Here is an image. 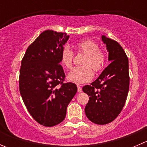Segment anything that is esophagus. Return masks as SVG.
Segmentation results:
<instances>
[{
  "label": "esophagus",
  "mask_w": 147,
  "mask_h": 147,
  "mask_svg": "<svg viewBox=\"0 0 147 147\" xmlns=\"http://www.w3.org/2000/svg\"><path fill=\"white\" fill-rule=\"evenodd\" d=\"M78 92H82V88H81L80 85H78Z\"/></svg>",
  "instance_id": "obj_1"
}]
</instances>
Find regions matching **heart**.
<instances>
[{
    "label": "heart",
    "instance_id": "1",
    "mask_svg": "<svg viewBox=\"0 0 147 147\" xmlns=\"http://www.w3.org/2000/svg\"><path fill=\"white\" fill-rule=\"evenodd\" d=\"M78 53L85 55L82 60L83 66L74 68L68 75V79L76 84L90 82L94 77V72H101L107 63V54L100 49V45L92 39H84L78 41L75 45ZM60 63L67 69L73 65L74 53L68 46H65L60 53Z\"/></svg>",
    "mask_w": 147,
    "mask_h": 147
}]
</instances>
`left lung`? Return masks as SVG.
<instances>
[{
  "instance_id": "obj_1",
  "label": "left lung",
  "mask_w": 147,
  "mask_h": 147,
  "mask_svg": "<svg viewBox=\"0 0 147 147\" xmlns=\"http://www.w3.org/2000/svg\"><path fill=\"white\" fill-rule=\"evenodd\" d=\"M112 61L90 85L82 87L88 94L85 115L93 123L106 124L114 121L122 110L129 87V60L124 49L117 41L102 37Z\"/></svg>"
}]
</instances>
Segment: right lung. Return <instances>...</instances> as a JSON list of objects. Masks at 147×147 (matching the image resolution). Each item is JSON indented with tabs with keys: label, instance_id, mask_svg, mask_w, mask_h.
Masks as SVG:
<instances>
[{
	"label": "right lung",
	"instance_id": "right-lung-1",
	"mask_svg": "<svg viewBox=\"0 0 147 147\" xmlns=\"http://www.w3.org/2000/svg\"><path fill=\"white\" fill-rule=\"evenodd\" d=\"M63 32L45 30L29 45L21 61L19 89L34 119L53 127L65 118L67 107L78 91L76 84L64 82L60 53L69 39Z\"/></svg>",
	"mask_w": 147,
	"mask_h": 147
}]
</instances>
